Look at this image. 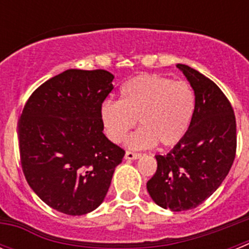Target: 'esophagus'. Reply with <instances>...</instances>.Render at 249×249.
<instances>
[{
  "mask_svg": "<svg viewBox=\"0 0 249 249\" xmlns=\"http://www.w3.org/2000/svg\"><path fill=\"white\" fill-rule=\"evenodd\" d=\"M141 157V153H136V152L127 151L126 155H124V158L126 160H137V158Z\"/></svg>",
  "mask_w": 249,
  "mask_h": 249,
  "instance_id": "esophagus-1",
  "label": "esophagus"
}]
</instances>
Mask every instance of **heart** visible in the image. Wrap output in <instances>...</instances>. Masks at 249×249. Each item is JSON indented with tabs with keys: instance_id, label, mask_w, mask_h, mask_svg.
<instances>
[{
	"instance_id": "obj_1",
	"label": "heart",
	"mask_w": 249,
	"mask_h": 249,
	"mask_svg": "<svg viewBox=\"0 0 249 249\" xmlns=\"http://www.w3.org/2000/svg\"><path fill=\"white\" fill-rule=\"evenodd\" d=\"M120 101H106L101 107V122L106 136L118 143L127 132L131 148H148L160 143L172 147L186 136L196 111V96L188 83L160 74L133 77L121 87Z\"/></svg>"
}]
</instances>
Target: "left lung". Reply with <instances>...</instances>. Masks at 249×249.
Segmentation results:
<instances>
[{
	"instance_id": "8db88e82",
	"label": "left lung",
	"mask_w": 249,
	"mask_h": 249,
	"mask_svg": "<svg viewBox=\"0 0 249 249\" xmlns=\"http://www.w3.org/2000/svg\"><path fill=\"white\" fill-rule=\"evenodd\" d=\"M192 86L196 111L190 129L169 153L157 155V171L147 182L151 198L173 212L196 208L214 192L236 157V116L213 81L178 63Z\"/></svg>"
}]
</instances>
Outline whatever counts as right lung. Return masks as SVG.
Instances as JSON below:
<instances>
[{
	"instance_id": "obj_1",
	"label": "right lung",
	"mask_w": 249,
	"mask_h": 249,
	"mask_svg": "<svg viewBox=\"0 0 249 249\" xmlns=\"http://www.w3.org/2000/svg\"><path fill=\"white\" fill-rule=\"evenodd\" d=\"M113 78L105 70H67L39 86L22 111L18 140L26 181L65 214L96 210L124 156L103 135L100 116Z\"/></svg>"
}]
</instances>
